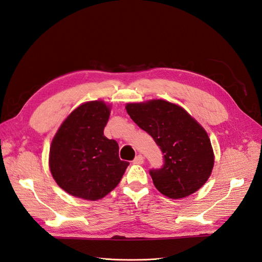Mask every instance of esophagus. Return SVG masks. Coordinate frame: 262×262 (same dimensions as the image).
<instances>
[{"mask_svg":"<svg viewBox=\"0 0 262 262\" xmlns=\"http://www.w3.org/2000/svg\"><path fill=\"white\" fill-rule=\"evenodd\" d=\"M143 163H144V157L142 155H138L133 161V164H137V165H142Z\"/></svg>","mask_w":262,"mask_h":262,"instance_id":"34e87169","label":"esophagus"}]
</instances>
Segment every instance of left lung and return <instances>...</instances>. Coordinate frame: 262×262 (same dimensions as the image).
Segmentation results:
<instances>
[{"instance_id":"1","label":"left lung","mask_w":262,"mask_h":262,"mask_svg":"<svg viewBox=\"0 0 262 262\" xmlns=\"http://www.w3.org/2000/svg\"><path fill=\"white\" fill-rule=\"evenodd\" d=\"M125 109L164 153L163 168L149 171L158 191L170 199L198 191L214 166L211 140L203 126L184 108L164 99L128 102Z\"/></svg>"}]
</instances>
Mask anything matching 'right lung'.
<instances>
[{
	"mask_svg": "<svg viewBox=\"0 0 262 262\" xmlns=\"http://www.w3.org/2000/svg\"><path fill=\"white\" fill-rule=\"evenodd\" d=\"M112 104L83 102L61 123L51 141L49 168L58 186L80 199L97 201L118 186L129 166L117 141L104 136Z\"/></svg>",
	"mask_w": 262,
	"mask_h": 262,
	"instance_id": "add662e5",
	"label": "right lung"
}]
</instances>
